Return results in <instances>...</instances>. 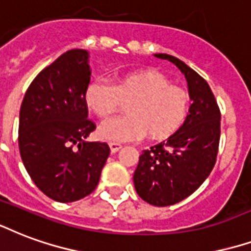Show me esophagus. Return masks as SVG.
Here are the masks:
<instances>
[{
	"label": "esophagus",
	"mask_w": 251,
	"mask_h": 251,
	"mask_svg": "<svg viewBox=\"0 0 251 251\" xmlns=\"http://www.w3.org/2000/svg\"><path fill=\"white\" fill-rule=\"evenodd\" d=\"M109 146H110L111 153H116V151H118L122 148V145L120 142H109Z\"/></svg>",
	"instance_id": "1"
}]
</instances>
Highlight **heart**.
<instances>
[{
  "instance_id": "obj_1",
  "label": "heart",
  "mask_w": 251,
  "mask_h": 251,
  "mask_svg": "<svg viewBox=\"0 0 251 251\" xmlns=\"http://www.w3.org/2000/svg\"><path fill=\"white\" fill-rule=\"evenodd\" d=\"M129 116L105 121L100 135L109 141H130L148 134L150 140H163L182 125L189 110L185 89L170 85L155 70H135L117 75L113 83L93 81L85 92V102L101 118L113 116L121 102Z\"/></svg>"
}]
</instances>
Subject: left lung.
I'll return each instance as SVG.
<instances>
[{
	"mask_svg": "<svg viewBox=\"0 0 251 251\" xmlns=\"http://www.w3.org/2000/svg\"><path fill=\"white\" fill-rule=\"evenodd\" d=\"M154 55L173 62L185 74L193 103L176 133L142 151L133 179L145 202L170 206L192 196L214 168L220 146L221 111L209 83L200 74L173 55Z\"/></svg>",
	"mask_w": 251,
	"mask_h": 251,
	"instance_id": "1",
	"label": "left lung"
}]
</instances>
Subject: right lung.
<instances>
[{
	"label": "right lung",
	"instance_id": "obj_1",
	"mask_svg": "<svg viewBox=\"0 0 251 251\" xmlns=\"http://www.w3.org/2000/svg\"><path fill=\"white\" fill-rule=\"evenodd\" d=\"M88 51L72 49L46 66L27 88L20 110L18 146L36 186L57 202H74L97 187L110 154L106 142H88L85 92Z\"/></svg>",
	"mask_w": 251,
	"mask_h": 251
}]
</instances>
